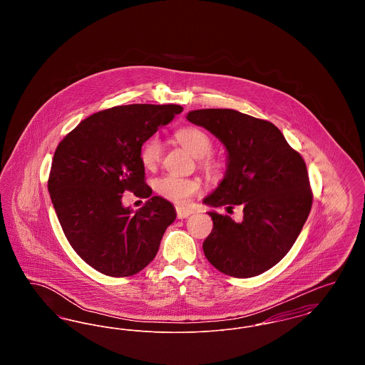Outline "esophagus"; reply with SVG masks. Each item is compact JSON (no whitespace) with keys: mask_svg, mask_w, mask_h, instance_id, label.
I'll return each mask as SVG.
<instances>
[{"mask_svg":"<svg viewBox=\"0 0 365 365\" xmlns=\"http://www.w3.org/2000/svg\"><path fill=\"white\" fill-rule=\"evenodd\" d=\"M192 213H194L192 209L186 208V207H180V205L176 207V215H178L179 219H186V217H189Z\"/></svg>","mask_w":365,"mask_h":365,"instance_id":"34e87169","label":"esophagus"}]
</instances>
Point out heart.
Segmentation results:
<instances>
[{
    "mask_svg": "<svg viewBox=\"0 0 365 365\" xmlns=\"http://www.w3.org/2000/svg\"><path fill=\"white\" fill-rule=\"evenodd\" d=\"M175 138L191 156L201 160V167L207 174L216 176L222 173V163L207 157L213 148V140L208 133L194 125H186L176 130ZM161 152L163 146L160 139L157 137L148 139L140 148L142 164L146 168H155L161 158ZM155 187L161 197L176 204H186L194 194L200 191V182L176 175H167L157 180Z\"/></svg>",
    "mask_w": 365,
    "mask_h": 365,
    "instance_id": "heart-1",
    "label": "heart"
}]
</instances>
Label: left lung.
Returning a JSON list of instances; mask_svg holds the SVG:
<instances>
[{"label": "left lung", "instance_id": "8db88e82", "mask_svg": "<svg viewBox=\"0 0 365 365\" xmlns=\"http://www.w3.org/2000/svg\"><path fill=\"white\" fill-rule=\"evenodd\" d=\"M186 119L226 148V174L204 204L243 210L238 223L208 212L213 228L202 243L205 257L230 277H257L289 253L308 219L312 191L305 161L267 120L234 109H197Z\"/></svg>", "mask_w": 365, "mask_h": 365}]
</instances>
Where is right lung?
Masks as SVG:
<instances>
[{"label":"right lung","instance_id":"add662e5","mask_svg":"<svg viewBox=\"0 0 365 365\" xmlns=\"http://www.w3.org/2000/svg\"><path fill=\"white\" fill-rule=\"evenodd\" d=\"M180 105L133 104L97 112L63 139L53 157L48 189L73 250L98 272L123 278L156 257L174 205L152 197L138 210L124 207V191L150 197L140 148L180 113Z\"/></svg>","mask_w":365,"mask_h":365}]
</instances>
